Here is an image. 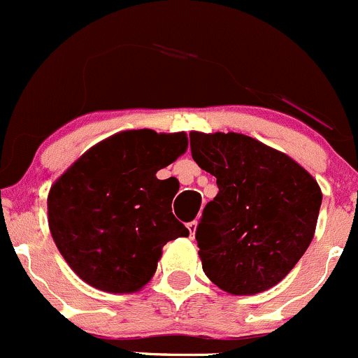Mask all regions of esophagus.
Wrapping results in <instances>:
<instances>
[{
  "label": "esophagus",
  "instance_id": "obj_1",
  "mask_svg": "<svg viewBox=\"0 0 358 358\" xmlns=\"http://www.w3.org/2000/svg\"><path fill=\"white\" fill-rule=\"evenodd\" d=\"M196 228H198V222H196V221H191V222H187V229H189V235H191V238H194V233H196Z\"/></svg>",
  "mask_w": 358,
  "mask_h": 358
}]
</instances>
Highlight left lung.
<instances>
[{
	"label": "left lung",
	"mask_w": 358,
	"mask_h": 358,
	"mask_svg": "<svg viewBox=\"0 0 358 358\" xmlns=\"http://www.w3.org/2000/svg\"><path fill=\"white\" fill-rule=\"evenodd\" d=\"M189 141L219 187L194 235L205 275L233 296L268 291L313 240L320 186L291 157L243 134L191 132Z\"/></svg>",
	"instance_id": "8db88e82"
}]
</instances>
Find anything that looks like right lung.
<instances>
[{
  "label": "right lung",
  "mask_w": 358,
  "mask_h": 358,
  "mask_svg": "<svg viewBox=\"0 0 358 358\" xmlns=\"http://www.w3.org/2000/svg\"><path fill=\"white\" fill-rule=\"evenodd\" d=\"M186 150L184 132L125 130L92 146L52 184V238L81 280L111 294L141 291L165 243L189 235L172 214V187L157 178Z\"/></svg>",
  "instance_id": "obj_1"
}]
</instances>
